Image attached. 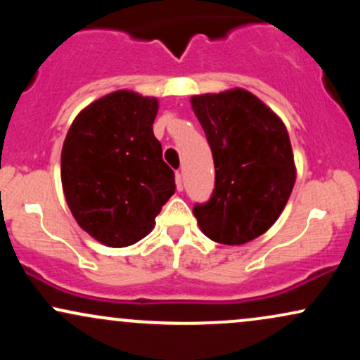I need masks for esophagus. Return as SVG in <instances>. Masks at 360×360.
Segmentation results:
<instances>
[{
	"label": "esophagus",
	"instance_id": "esophagus-1",
	"mask_svg": "<svg viewBox=\"0 0 360 360\" xmlns=\"http://www.w3.org/2000/svg\"><path fill=\"white\" fill-rule=\"evenodd\" d=\"M176 186H177V189H179V191H183V174H181L179 171L176 172Z\"/></svg>",
	"mask_w": 360,
	"mask_h": 360
}]
</instances>
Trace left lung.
I'll list each match as a JSON object with an SVG mask.
<instances>
[{"label": "left lung", "instance_id": "1", "mask_svg": "<svg viewBox=\"0 0 360 360\" xmlns=\"http://www.w3.org/2000/svg\"><path fill=\"white\" fill-rule=\"evenodd\" d=\"M214 160V189L193 213L213 242L243 245L283 213L296 181L291 140L278 115L243 88L191 96Z\"/></svg>", "mask_w": 360, "mask_h": 360}]
</instances>
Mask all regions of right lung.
Segmentation results:
<instances>
[{
	"mask_svg": "<svg viewBox=\"0 0 360 360\" xmlns=\"http://www.w3.org/2000/svg\"><path fill=\"white\" fill-rule=\"evenodd\" d=\"M159 100L120 89L74 118L60 154V181L77 225L106 247L147 237L176 191L154 137Z\"/></svg>",
	"mask_w": 360,
	"mask_h": 360,
	"instance_id": "right-lung-1",
	"label": "right lung"
}]
</instances>
